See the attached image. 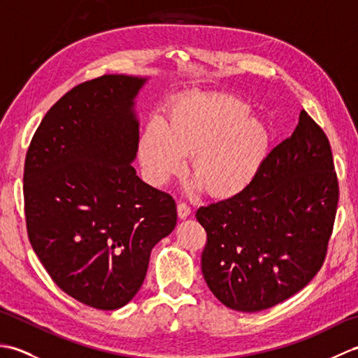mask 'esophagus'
Returning <instances> with one entry per match:
<instances>
[{"instance_id":"1","label":"esophagus","mask_w":358,"mask_h":358,"mask_svg":"<svg viewBox=\"0 0 358 358\" xmlns=\"http://www.w3.org/2000/svg\"><path fill=\"white\" fill-rule=\"evenodd\" d=\"M177 212H178V217L181 220H185V218L191 215V208H189L186 203H178L177 204Z\"/></svg>"}]
</instances>
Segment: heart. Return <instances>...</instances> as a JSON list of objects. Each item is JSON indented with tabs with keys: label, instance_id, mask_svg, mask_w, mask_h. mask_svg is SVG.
<instances>
[{
	"label": "heart",
	"instance_id": "b5f03b06",
	"mask_svg": "<svg viewBox=\"0 0 358 358\" xmlns=\"http://www.w3.org/2000/svg\"><path fill=\"white\" fill-rule=\"evenodd\" d=\"M249 108L226 94L191 96L175 103L163 123L152 120L138 141L140 163L152 185L191 173L212 199H232L252 183L268 152L269 134L248 117Z\"/></svg>",
	"mask_w": 358,
	"mask_h": 358
}]
</instances>
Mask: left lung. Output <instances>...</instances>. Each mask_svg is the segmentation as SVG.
Segmentation results:
<instances>
[{"label": "left lung", "mask_w": 358, "mask_h": 358, "mask_svg": "<svg viewBox=\"0 0 358 358\" xmlns=\"http://www.w3.org/2000/svg\"><path fill=\"white\" fill-rule=\"evenodd\" d=\"M338 203L328 136L300 112L245 191L196 210L204 281L224 306L258 313L301 291L324 262Z\"/></svg>", "instance_id": "obj_1"}]
</instances>
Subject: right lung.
<instances>
[{
    "label": "right lung",
    "instance_id": "1",
    "mask_svg": "<svg viewBox=\"0 0 358 358\" xmlns=\"http://www.w3.org/2000/svg\"><path fill=\"white\" fill-rule=\"evenodd\" d=\"M146 81L103 75L75 86L45 113L26 155L30 245L62 291L101 310L134 299L152 248L177 224L172 196L131 164Z\"/></svg>",
    "mask_w": 358,
    "mask_h": 358
}]
</instances>
